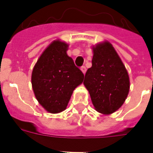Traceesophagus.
<instances>
[{"instance_id":"esophagus-1","label":"esophagus","mask_w":153,"mask_h":153,"mask_svg":"<svg viewBox=\"0 0 153 153\" xmlns=\"http://www.w3.org/2000/svg\"><path fill=\"white\" fill-rule=\"evenodd\" d=\"M80 70H81V71H82V72H83V74L86 73L87 69H86V67H85V66H82V67H81V68H80Z\"/></svg>"}]
</instances>
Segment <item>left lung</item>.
I'll return each instance as SVG.
<instances>
[{
  "instance_id": "8db88e82",
  "label": "left lung",
  "mask_w": 153,
  "mask_h": 153,
  "mask_svg": "<svg viewBox=\"0 0 153 153\" xmlns=\"http://www.w3.org/2000/svg\"><path fill=\"white\" fill-rule=\"evenodd\" d=\"M92 67L87 70L83 84L89 92L95 110L112 114L123 105L129 91L125 66L109 42L93 47Z\"/></svg>"
}]
</instances>
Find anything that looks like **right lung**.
<instances>
[{
	"label": "right lung",
	"instance_id": "obj_1",
	"mask_svg": "<svg viewBox=\"0 0 153 153\" xmlns=\"http://www.w3.org/2000/svg\"><path fill=\"white\" fill-rule=\"evenodd\" d=\"M69 45L52 42L35 64L32 86L36 98L48 112L56 114L66 109L75 88L83 83V72L67 55Z\"/></svg>",
	"mask_w": 153,
	"mask_h": 153
}]
</instances>
